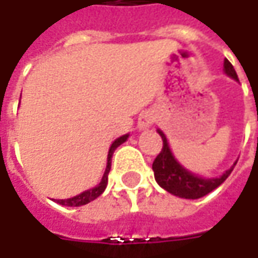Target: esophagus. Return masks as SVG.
I'll list each match as a JSON object with an SVG mask.
<instances>
[{
    "label": "esophagus",
    "instance_id": "1",
    "mask_svg": "<svg viewBox=\"0 0 258 258\" xmlns=\"http://www.w3.org/2000/svg\"><path fill=\"white\" fill-rule=\"evenodd\" d=\"M155 122V114L152 112H144V113L139 116V119H138V127L141 129V131H146V129H149Z\"/></svg>",
    "mask_w": 258,
    "mask_h": 258
}]
</instances>
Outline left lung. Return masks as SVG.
<instances>
[{
  "instance_id": "8db88e82",
  "label": "left lung",
  "mask_w": 258,
  "mask_h": 258,
  "mask_svg": "<svg viewBox=\"0 0 258 258\" xmlns=\"http://www.w3.org/2000/svg\"><path fill=\"white\" fill-rule=\"evenodd\" d=\"M224 72H225V75L230 76L234 80H238L233 64L227 58L224 60ZM158 134L162 138L164 146H162V151L155 158L154 164H152L155 179L165 191H168L172 195H176L179 198L198 200L201 197H205L207 194H210L215 188H218L228 178V175L234 169V165L237 164L235 162L228 171H225L218 178H208V179L201 178L195 173L186 171L182 165L175 159V156L169 149V145H168L165 134L159 129H158Z\"/></svg>"
}]
</instances>
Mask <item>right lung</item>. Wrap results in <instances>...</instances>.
Returning <instances> with one entry per match:
<instances>
[{
    "label": "right lung",
    "instance_id": "1",
    "mask_svg": "<svg viewBox=\"0 0 258 258\" xmlns=\"http://www.w3.org/2000/svg\"><path fill=\"white\" fill-rule=\"evenodd\" d=\"M127 138H129V135H123V136L117 138L113 144H112L110 149H109V154H107V165H106V171H104L103 178H102V181H100L99 185H96V186L92 188V189H87V191H85V192L76 195V197H73V198H67V200H55V203L60 204V205H66V207H80V205H86V204L92 203V201L96 200L99 195H102L104 189H106V185H107V175H109L110 166H112V156H113L114 149H116L119 145H122L123 142H126V139H127Z\"/></svg>",
    "mask_w": 258,
    "mask_h": 258
}]
</instances>
